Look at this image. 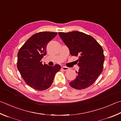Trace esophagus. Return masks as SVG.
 Returning <instances> with one entry per match:
<instances>
[{
	"label": "esophagus",
	"instance_id": "obj_1",
	"mask_svg": "<svg viewBox=\"0 0 121 121\" xmlns=\"http://www.w3.org/2000/svg\"><path fill=\"white\" fill-rule=\"evenodd\" d=\"M61 69H62L63 71H67V70H69V68L66 67H62Z\"/></svg>",
	"mask_w": 121,
	"mask_h": 121
}]
</instances>
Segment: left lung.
I'll return each instance as SVG.
<instances>
[{"mask_svg":"<svg viewBox=\"0 0 121 121\" xmlns=\"http://www.w3.org/2000/svg\"><path fill=\"white\" fill-rule=\"evenodd\" d=\"M59 35L70 54L79 58L77 62L79 69L76 71L75 80L70 82V86L76 89L89 87L103 71L105 56L102 46L93 37L81 32H59Z\"/></svg>","mask_w":121,"mask_h":121,"instance_id":"left-lung-1","label":"left lung"}]
</instances>
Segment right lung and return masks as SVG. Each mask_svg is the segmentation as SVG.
Wrapping results in <instances>:
<instances>
[{"mask_svg": "<svg viewBox=\"0 0 121 121\" xmlns=\"http://www.w3.org/2000/svg\"><path fill=\"white\" fill-rule=\"evenodd\" d=\"M56 32H41L30 37L17 54V69L27 85L37 91L47 89L53 82L61 66L43 65L48 43L56 36Z\"/></svg>", "mask_w": 121, "mask_h": 121, "instance_id": "obj_1", "label": "right lung"}]
</instances>
